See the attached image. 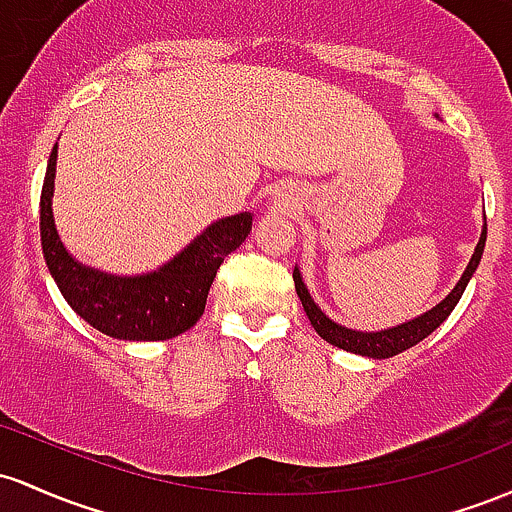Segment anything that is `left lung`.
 Masks as SVG:
<instances>
[{
	"label": "left lung",
	"mask_w": 512,
	"mask_h": 512,
	"mask_svg": "<svg viewBox=\"0 0 512 512\" xmlns=\"http://www.w3.org/2000/svg\"><path fill=\"white\" fill-rule=\"evenodd\" d=\"M484 246H486V215H484V229H481L479 244H476L474 254H472V258H469L467 271L462 273L459 283L452 287L450 295H447L442 302L435 304L433 309L423 312L421 317L404 321V324H396V326H392V329H384V331H355V329H348V326L336 324V321L326 317V314L321 312L319 304L312 300V295H309L307 285H304V280H302L300 268L297 266H295V271H292V278H295V290H297V297H300L304 312H307L309 321H312L314 331H317L326 343L348 350V353L365 355V358L384 360V358H392V355L404 353V350L413 348L416 343H421L423 338H428L430 333L438 329L442 321L450 317L452 309H455L457 302L462 300L464 290H467L469 280H472L476 268H479L481 254H484Z\"/></svg>",
	"instance_id": "8db88e82"
}]
</instances>
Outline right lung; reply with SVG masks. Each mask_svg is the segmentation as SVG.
<instances>
[{
    "mask_svg": "<svg viewBox=\"0 0 512 512\" xmlns=\"http://www.w3.org/2000/svg\"><path fill=\"white\" fill-rule=\"evenodd\" d=\"M55 166L57 145L50 152L40 193V244L48 271L67 304L96 331L120 341H166L191 329L203 317L217 268L249 237L254 215L239 212L212 222L157 271L106 273L77 261L57 234Z\"/></svg>",
    "mask_w": 512,
    "mask_h": 512,
    "instance_id": "add662e5",
    "label": "right lung"
}]
</instances>
